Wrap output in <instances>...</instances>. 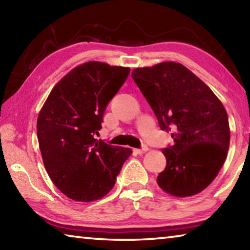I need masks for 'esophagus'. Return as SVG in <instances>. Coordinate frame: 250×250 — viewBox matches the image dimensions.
<instances>
[{"label":"esophagus","instance_id":"obj_1","mask_svg":"<svg viewBox=\"0 0 250 250\" xmlns=\"http://www.w3.org/2000/svg\"><path fill=\"white\" fill-rule=\"evenodd\" d=\"M147 150H149V147H147L146 146H145L142 147V149H134L133 151L135 152V153H138V154H143L145 153V152H146Z\"/></svg>","mask_w":250,"mask_h":250}]
</instances>
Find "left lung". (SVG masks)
Masks as SVG:
<instances>
[{
  "label": "left lung",
  "instance_id": "8db88e82",
  "mask_svg": "<svg viewBox=\"0 0 250 250\" xmlns=\"http://www.w3.org/2000/svg\"><path fill=\"white\" fill-rule=\"evenodd\" d=\"M133 80L158 118L172 131L173 146L162 152L166 170L156 182L175 197L201 193L217 176L229 147L230 130L222 101L180 62L135 68Z\"/></svg>",
  "mask_w": 250,
  "mask_h": 250
}]
</instances>
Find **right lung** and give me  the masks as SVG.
<instances>
[{
  "label": "right lung",
  "mask_w": 250,
  "mask_h": 250,
  "mask_svg": "<svg viewBox=\"0 0 250 250\" xmlns=\"http://www.w3.org/2000/svg\"><path fill=\"white\" fill-rule=\"evenodd\" d=\"M130 74L129 67L87 62L55 84L37 118V138L50 180L77 202L111 191L132 151L97 140L104 109Z\"/></svg>",
  "instance_id": "1"
}]
</instances>
